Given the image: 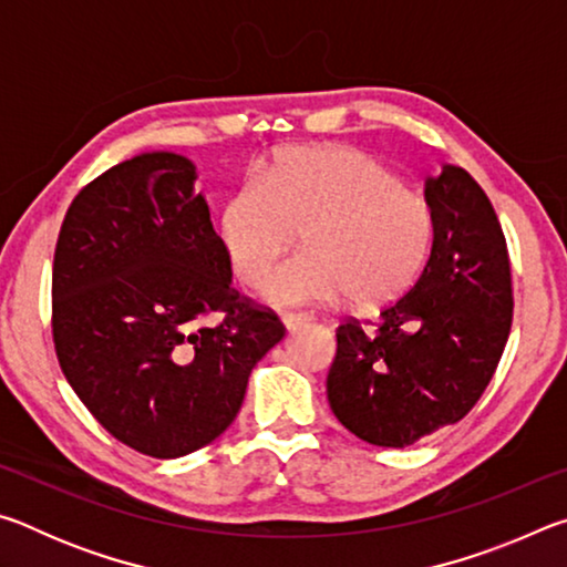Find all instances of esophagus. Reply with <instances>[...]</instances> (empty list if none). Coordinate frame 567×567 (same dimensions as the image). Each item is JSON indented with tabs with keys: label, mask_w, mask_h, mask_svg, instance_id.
I'll list each match as a JSON object with an SVG mask.
<instances>
[{
	"label": "esophagus",
	"mask_w": 567,
	"mask_h": 567,
	"mask_svg": "<svg viewBox=\"0 0 567 567\" xmlns=\"http://www.w3.org/2000/svg\"><path fill=\"white\" fill-rule=\"evenodd\" d=\"M310 320H312L310 315H305V312H285V315H282L285 330H290V332H295L297 328H302V324L310 322Z\"/></svg>",
	"instance_id": "1"
}]
</instances>
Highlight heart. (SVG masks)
Listing matches in <instances>:
<instances>
[{
  "label": "heart",
  "mask_w": 567,
  "mask_h": 567,
  "mask_svg": "<svg viewBox=\"0 0 567 567\" xmlns=\"http://www.w3.org/2000/svg\"><path fill=\"white\" fill-rule=\"evenodd\" d=\"M303 229L307 254L267 276L270 305L348 297L395 300L417 280L435 239L433 207L368 152L295 147L229 192L217 229L235 275L257 285Z\"/></svg>",
  "instance_id": "heart-1"
}]
</instances>
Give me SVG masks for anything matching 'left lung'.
Segmentation results:
<instances>
[{
  "mask_svg": "<svg viewBox=\"0 0 567 567\" xmlns=\"http://www.w3.org/2000/svg\"><path fill=\"white\" fill-rule=\"evenodd\" d=\"M435 239L417 282L378 330L338 328L328 400L370 445L408 447L463 420L501 362L513 322L511 257L483 187L463 167L425 179Z\"/></svg>",
  "mask_w": 567,
  "mask_h": 567,
  "instance_id": "left-lung-1",
  "label": "left lung"
}]
</instances>
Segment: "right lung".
I'll return each instance as SVG.
<instances>
[{"label": "right lung", "instance_id": "right-lung-1", "mask_svg": "<svg viewBox=\"0 0 567 567\" xmlns=\"http://www.w3.org/2000/svg\"><path fill=\"white\" fill-rule=\"evenodd\" d=\"M197 172L142 152L66 209L52 267V334L76 398L150 457L195 453L233 425L249 372L285 338L233 287ZM219 311V326L202 320Z\"/></svg>", "mask_w": 567, "mask_h": 567}]
</instances>
